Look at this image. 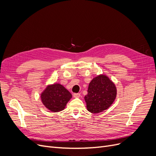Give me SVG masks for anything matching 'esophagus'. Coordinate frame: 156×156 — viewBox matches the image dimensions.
<instances>
[{
  "label": "esophagus",
  "instance_id": "obj_1",
  "mask_svg": "<svg viewBox=\"0 0 156 156\" xmlns=\"http://www.w3.org/2000/svg\"><path fill=\"white\" fill-rule=\"evenodd\" d=\"M73 96L74 98H79L80 97V93H74Z\"/></svg>",
  "mask_w": 156,
  "mask_h": 156
}]
</instances>
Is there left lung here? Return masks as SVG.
Instances as JSON below:
<instances>
[{"label":"left lung","mask_w":156,"mask_h":156,"mask_svg":"<svg viewBox=\"0 0 156 156\" xmlns=\"http://www.w3.org/2000/svg\"><path fill=\"white\" fill-rule=\"evenodd\" d=\"M115 83L106 75L100 74L89 84L88 94L84 97L86 108L92 113H99L108 109L116 97Z\"/></svg>","instance_id":"8db88e82"}]
</instances>
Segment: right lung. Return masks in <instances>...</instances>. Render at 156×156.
Instances as JSON below:
<instances>
[{
  "instance_id": "1",
  "label": "right lung",
  "mask_w": 156,
  "mask_h": 156,
  "mask_svg": "<svg viewBox=\"0 0 156 156\" xmlns=\"http://www.w3.org/2000/svg\"><path fill=\"white\" fill-rule=\"evenodd\" d=\"M41 101L44 106L52 112L63 111L72 95L67 89L59 83L47 86L40 95Z\"/></svg>"
}]
</instances>
